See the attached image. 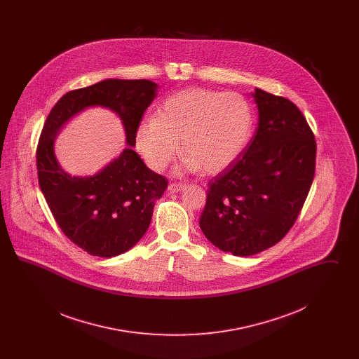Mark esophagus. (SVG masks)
<instances>
[{"mask_svg": "<svg viewBox=\"0 0 359 359\" xmlns=\"http://www.w3.org/2000/svg\"><path fill=\"white\" fill-rule=\"evenodd\" d=\"M186 188V184H182V183H171L170 186H168V191L170 192H180V191H183Z\"/></svg>", "mask_w": 359, "mask_h": 359, "instance_id": "34e87169", "label": "esophagus"}]
</instances>
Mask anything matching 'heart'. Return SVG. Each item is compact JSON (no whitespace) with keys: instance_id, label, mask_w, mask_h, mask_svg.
I'll return each mask as SVG.
<instances>
[{"instance_id":"b5f03b06","label":"heart","mask_w":359,"mask_h":359,"mask_svg":"<svg viewBox=\"0 0 359 359\" xmlns=\"http://www.w3.org/2000/svg\"><path fill=\"white\" fill-rule=\"evenodd\" d=\"M255 132V111L239 93L187 88L171 95L157 117L141 121L135 133L138 154L154 171L186 154L177 173L218 175L231 167Z\"/></svg>"}]
</instances>
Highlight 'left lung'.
I'll return each mask as SVG.
<instances>
[{"instance_id":"left-lung-1","label":"left lung","mask_w":359,"mask_h":359,"mask_svg":"<svg viewBox=\"0 0 359 359\" xmlns=\"http://www.w3.org/2000/svg\"><path fill=\"white\" fill-rule=\"evenodd\" d=\"M258 125L248 148L208 182L199 226L212 245L253 256L290 231L315 175L316 141L299 107L256 88Z\"/></svg>"}]
</instances>
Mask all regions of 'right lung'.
<instances>
[{
	"label": "right lung",
	"instance_id": "1",
	"mask_svg": "<svg viewBox=\"0 0 359 359\" xmlns=\"http://www.w3.org/2000/svg\"><path fill=\"white\" fill-rule=\"evenodd\" d=\"M157 88L147 79H104L65 94L43 126L36 152L41 192L66 237L91 256L110 258L132 249L148 230L154 203L168 186L133 151L137 126ZM97 105L121 117L128 147L97 174L72 177L54 156V138L69 120Z\"/></svg>",
	"mask_w": 359,
	"mask_h": 359
}]
</instances>
